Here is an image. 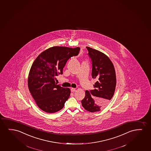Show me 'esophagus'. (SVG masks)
Masks as SVG:
<instances>
[{
  "label": "esophagus",
  "mask_w": 151,
  "mask_h": 151,
  "mask_svg": "<svg viewBox=\"0 0 151 151\" xmlns=\"http://www.w3.org/2000/svg\"><path fill=\"white\" fill-rule=\"evenodd\" d=\"M70 91H71L72 92H74L76 91V89H75V88H72L70 89Z\"/></svg>",
  "instance_id": "esophagus-1"
}]
</instances>
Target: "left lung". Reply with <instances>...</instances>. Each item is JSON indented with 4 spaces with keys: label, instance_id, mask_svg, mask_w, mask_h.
Segmentation results:
<instances>
[{
    "label": "left lung",
    "instance_id": "left-lung-1",
    "mask_svg": "<svg viewBox=\"0 0 151 151\" xmlns=\"http://www.w3.org/2000/svg\"><path fill=\"white\" fill-rule=\"evenodd\" d=\"M92 62V77L96 81L94 89L86 91L81 101L83 107L91 112L99 111L114 96L116 86V72L109 58L101 52L86 47Z\"/></svg>",
    "mask_w": 151,
    "mask_h": 151
}]
</instances>
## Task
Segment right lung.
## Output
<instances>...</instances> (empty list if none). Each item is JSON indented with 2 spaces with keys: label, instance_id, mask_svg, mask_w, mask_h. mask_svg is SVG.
<instances>
[{
  "label": "right lung",
  "instance_id": "obj_1",
  "mask_svg": "<svg viewBox=\"0 0 151 151\" xmlns=\"http://www.w3.org/2000/svg\"><path fill=\"white\" fill-rule=\"evenodd\" d=\"M80 48L54 46L42 52L31 66L28 79L29 91L38 107L47 113L62 109L70 95V89L55 83L63 74L68 60L78 55Z\"/></svg>",
  "mask_w": 151,
  "mask_h": 151
}]
</instances>
